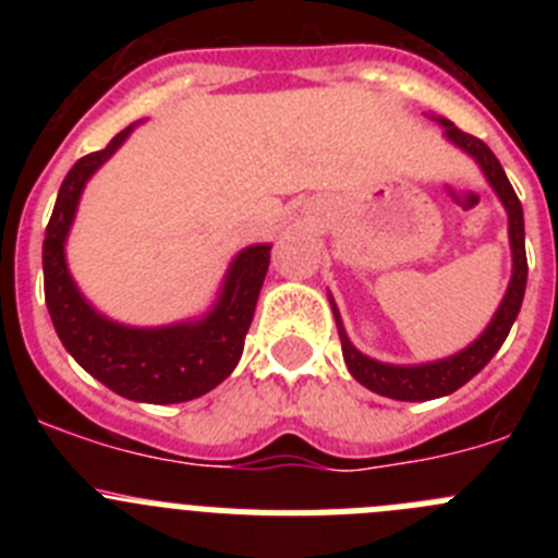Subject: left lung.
<instances>
[{
	"instance_id": "obj_1",
	"label": "left lung",
	"mask_w": 558,
	"mask_h": 558,
	"mask_svg": "<svg viewBox=\"0 0 558 558\" xmlns=\"http://www.w3.org/2000/svg\"><path fill=\"white\" fill-rule=\"evenodd\" d=\"M445 125V136L452 145L461 147L463 153H470L472 159L481 165L483 175L489 179L492 190L497 192V198L502 201L506 211H509V240H511V282L506 295H502L500 307H497L495 318L489 322V327L477 335V340H472L470 347L461 349L458 354L445 360H436V363H422V366H391V363H379V360L366 357L363 352L352 347L347 329L340 324V313L332 304L335 324H338L340 335V349H343V360H347V368L360 386H366L368 391L379 393V397H391L399 402H425V399H438L447 397V393L458 391L461 386H466L477 372H481L492 357H495L497 349L502 347V340L509 335L511 324H514L517 313L522 307V295H525V282H529V259H525V223H522V206L517 198L514 186L509 184L506 172H502L500 161H497L495 153L489 150L486 142H481L472 133H463L461 128L452 125L450 120H438Z\"/></svg>"
}]
</instances>
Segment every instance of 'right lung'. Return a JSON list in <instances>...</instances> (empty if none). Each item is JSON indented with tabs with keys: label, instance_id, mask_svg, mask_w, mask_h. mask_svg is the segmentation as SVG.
<instances>
[{
	"label": "right lung",
	"instance_id": "add662e5",
	"mask_svg": "<svg viewBox=\"0 0 558 558\" xmlns=\"http://www.w3.org/2000/svg\"><path fill=\"white\" fill-rule=\"evenodd\" d=\"M131 131L133 125L120 131L102 150L77 159L66 172L44 236V299L61 343L92 377L133 402L172 405L204 397L240 363L268 274L270 245H248L236 254L218 302L198 322L140 329L108 322L97 313L69 274L63 243L86 181L111 159Z\"/></svg>",
	"mask_w": 558,
	"mask_h": 558
}]
</instances>
